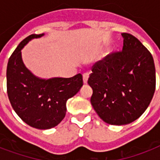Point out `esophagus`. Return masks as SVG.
Wrapping results in <instances>:
<instances>
[{
	"instance_id": "34e87169",
	"label": "esophagus",
	"mask_w": 160,
	"mask_h": 160,
	"mask_svg": "<svg viewBox=\"0 0 160 160\" xmlns=\"http://www.w3.org/2000/svg\"><path fill=\"white\" fill-rule=\"evenodd\" d=\"M88 79H89V73L88 72H85L83 74V81H84V83H87V80Z\"/></svg>"
}]
</instances>
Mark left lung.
I'll list each match as a JSON object with an SVG mask.
<instances>
[{"label": "left lung", "instance_id": "obj_1", "mask_svg": "<svg viewBox=\"0 0 160 160\" xmlns=\"http://www.w3.org/2000/svg\"><path fill=\"white\" fill-rule=\"evenodd\" d=\"M124 46L92 66L88 84L90 103L100 119L123 125L141 116L154 96L156 77L148 49L129 33H122Z\"/></svg>", "mask_w": 160, "mask_h": 160}]
</instances>
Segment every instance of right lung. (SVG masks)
Here are the masks:
<instances>
[{"mask_svg": "<svg viewBox=\"0 0 160 160\" xmlns=\"http://www.w3.org/2000/svg\"><path fill=\"white\" fill-rule=\"evenodd\" d=\"M44 34H33L24 39L9 58L6 87L11 105L18 116L30 126L48 129L60 124L65 116L66 102L83 85L81 74L70 78L42 80L26 69L21 49L29 41Z\"/></svg>", "mask_w": 160, "mask_h": 160, "instance_id": "add662e5", "label": "right lung"}]
</instances>
